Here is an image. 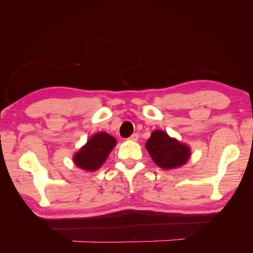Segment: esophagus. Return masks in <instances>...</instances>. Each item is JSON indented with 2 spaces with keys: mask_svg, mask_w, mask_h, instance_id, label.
<instances>
[{
  "mask_svg": "<svg viewBox=\"0 0 253 253\" xmlns=\"http://www.w3.org/2000/svg\"><path fill=\"white\" fill-rule=\"evenodd\" d=\"M128 140L129 141H137L138 140V134H133L131 137H128Z\"/></svg>",
  "mask_w": 253,
  "mask_h": 253,
  "instance_id": "obj_1",
  "label": "esophagus"
}]
</instances>
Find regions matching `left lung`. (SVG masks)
I'll use <instances>...</instances> for the list:
<instances>
[{
    "label": "left lung",
    "instance_id": "1",
    "mask_svg": "<svg viewBox=\"0 0 253 253\" xmlns=\"http://www.w3.org/2000/svg\"><path fill=\"white\" fill-rule=\"evenodd\" d=\"M145 148L150 153L153 162L165 170L183 166L191 155L190 148L187 144L171 138L160 129L152 132L151 137L145 143Z\"/></svg>",
    "mask_w": 253,
    "mask_h": 253
}]
</instances>
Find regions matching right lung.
<instances>
[{
	"label": "right lung",
	"mask_w": 253,
	"mask_h": 253,
	"mask_svg": "<svg viewBox=\"0 0 253 253\" xmlns=\"http://www.w3.org/2000/svg\"><path fill=\"white\" fill-rule=\"evenodd\" d=\"M116 143V139L110 134L97 133L74 155V163L82 170L96 171L104 164Z\"/></svg>",
	"instance_id": "add662e5"
}]
</instances>
